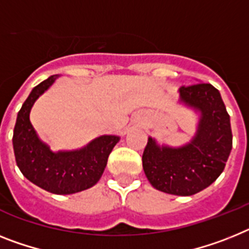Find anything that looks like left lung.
<instances>
[{
  "instance_id": "8db88e82",
  "label": "left lung",
  "mask_w": 249,
  "mask_h": 249,
  "mask_svg": "<svg viewBox=\"0 0 249 249\" xmlns=\"http://www.w3.org/2000/svg\"><path fill=\"white\" fill-rule=\"evenodd\" d=\"M178 101L199 114L195 135L181 147L148 138L143 170L150 185L166 194L191 196L212 185L224 171L231 154V119L220 92L210 83L182 86Z\"/></svg>"
}]
</instances>
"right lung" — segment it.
Returning <instances> with one entry per match:
<instances>
[{"label": "right lung", "mask_w": 249, "mask_h": 249, "mask_svg": "<svg viewBox=\"0 0 249 249\" xmlns=\"http://www.w3.org/2000/svg\"><path fill=\"white\" fill-rule=\"evenodd\" d=\"M58 77V74L50 76L33 89L18 114L12 144L18 167L30 182L52 194L71 195L99 182L107 164L108 156L120 137L101 135L76 150L55 153L50 149L37 137L30 123V111L39 96Z\"/></svg>", "instance_id": "1"}]
</instances>
